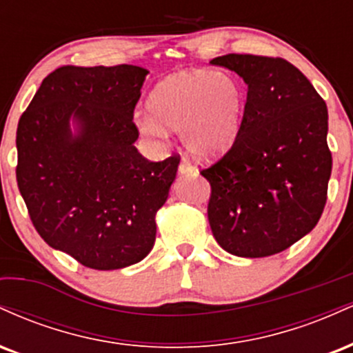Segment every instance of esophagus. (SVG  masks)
Here are the masks:
<instances>
[{"mask_svg":"<svg viewBox=\"0 0 353 353\" xmlns=\"http://www.w3.org/2000/svg\"><path fill=\"white\" fill-rule=\"evenodd\" d=\"M192 171H194V165L190 164V161L185 159V157H182L181 164H179V174H181V176H185V174H190Z\"/></svg>","mask_w":353,"mask_h":353,"instance_id":"obj_1","label":"esophagus"}]
</instances>
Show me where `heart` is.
Here are the masks:
<instances>
[{
    "mask_svg": "<svg viewBox=\"0 0 353 353\" xmlns=\"http://www.w3.org/2000/svg\"><path fill=\"white\" fill-rule=\"evenodd\" d=\"M149 116L137 117L145 136L181 132L182 144L199 159H216L232 148L241 131L245 89L241 81L210 70L181 71L154 86Z\"/></svg>",
    "mask_w": 353,
    "mask_h": 353,
    "instance_id": "1",
    "label": "heart"
}]
</instances>
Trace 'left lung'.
<instances>
[{
    "mask_svg": "<svg viewBox=\"0 0 353 353\" xmlns=\"http://www.w3.org/2000/svg\"><path fill=\"white\" fill-rule=\"evenodd\" d=\"M210 64L247 84L236 143L201 171L210 184V229L237 257L279 254L307 236L325 208L332 172L327 104L282 58L225 54Z\"/></svg>",
    "mask_w": 353,
    "mask_h": 353,
    "instance_id": "8db88e82",
    "label": "left lung"
}]
</instances>
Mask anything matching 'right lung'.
Masks as SVG:
<instances>
[{
    "label": "right lung",
    "instance_id": "1",
    "mask_svg": "<svg viewBox=\"0 0 353 353\" xmlns=\"http://www.w3.org/2000/svg\"><path fill=\"white\" fill-rule=\"evenodd\" d=\"M148 72L58 68L19 117L16 181L31 222L48 245L89 269H123L151 252L156 214L176 179L179 156L151 163L134 145Z\"/></svg>",
    "mask_w": 353,
    "mask_h": 353
}]
</instances>
